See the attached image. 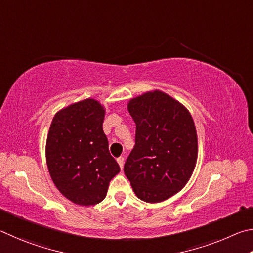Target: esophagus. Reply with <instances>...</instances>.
Returning <instances> with one entry per match:
<instances>
[{"instance_id":"34e87169","label":"esophagus","mask_w":253,"mask_h":253,"mask_svg":"<svg viewBox=\"0 0 253 253\" xmlns=\"http://www.w3.org/2000/svg\"><path fill=\"white\" fill-rule=\"evenodd\" d=\"M117 161H118V163H119L120 168H121V169H123V165H124V158H123V157H119V158L117 159Z\"/></svg>"}]
</instances>
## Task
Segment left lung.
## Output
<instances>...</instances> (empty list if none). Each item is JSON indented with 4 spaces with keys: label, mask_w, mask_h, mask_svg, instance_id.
I'll use <instances>...</instances> for the list:
<instances>
[{
    "label": "left lung",
    "mask_w": 253,
    "mask_h": 253,
    "mask_svg": "<svg viewBox=\"0 0 253 253\" xmlns=\"http://www.w3.org/2000/svg\"><path fill=\"white\" fill-rule=\"evenodd\" d=\"M135 144L124 163L133 191L145 202H161L182 189L198 156L192 117L178 101L160 91L130 101Z\"/></svg>",
    "instance_id": "8db88e82"
}]
</instances>
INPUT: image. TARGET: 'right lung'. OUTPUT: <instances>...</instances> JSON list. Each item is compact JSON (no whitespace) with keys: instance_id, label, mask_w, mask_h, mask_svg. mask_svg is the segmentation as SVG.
<instances>
[{"instance_id":"right-lung-1","label":"right lung","mask_w":253,"mask_h":253,"mask_svg":"<svg viewBox=\"0 0 253 253\" xmlns=\"http://www.w3.org/2000/svg\"><path fill=\"white\" fill-rule=\"evenodd\" d=\"M104 110L86 99L53 118L46 140V163L60 192L80 206L101 202L120 167L102 129Z\"/></svg>"}]
</instances>
